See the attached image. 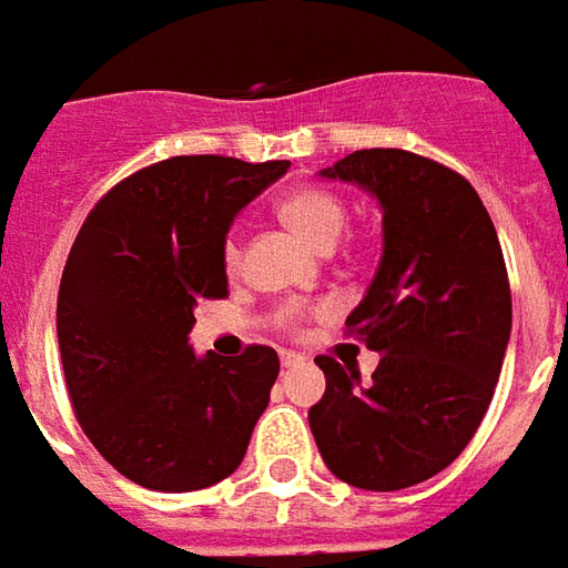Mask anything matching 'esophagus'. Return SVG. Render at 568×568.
Returning a JSON list of instances; mask_svg holds the SVG:
<instances>
[{"mask_svg": "<svg viewBox=\"0 0 568 568\" xmlns=\"http://www.w3.org/2000/svg\"><path fill=\"white\" fill-rule=\"evenodd\" d=\"M300 363H303V356H300V353L281 349V365H284V368H293V365H300Z\"/></svg>", "mask_w": 568, "mask_h": 568, "instance_id": "34e87169", "label": "esophagus"}]
</instances>
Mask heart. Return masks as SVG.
I'll use <instances>...</instances> for the list:
<instances>
[{
  "mask_svg": "<svg viewBox=\"0 0 568 568\" xmlns=\"http://www.w3.org/2000/svg\"><path fill=\"white\" fill-rule=\"evenodd\" d=\"M277 215H281V222L291 224L296 234H303L318 250L334 246V240L341 237V231H344L346 224L344 203L334 193H328V190H296V193H287L277 203ZM240 258H243V253H240L237 234H227V240H224V268L231 275L240 268ZM303 315H306L303 303H284L277 310L275 322L281 328H296Z\"/></svg>",
  "mask_w": 568,
  "mask_h": 568,
  "instance_id": "heart-1",
  "label": "heart"
}]
</instances>
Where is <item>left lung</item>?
Wrapping results in <instances>:
<instances>
[{
	"mask_svg": "<svg viewBox=\"0 0 568 568\" xmlns=\"http://www.w3.org/2000/svg\"><path fill=\"white\" fill-rule=\"evenodd\" d=\"M322 178L382 205V262L346 328L382 353L372 382L331 356L310 409L341 481L399 490L447 469L488 413L513 331L504 250L475 186L406 150H356Z\"/></svg>",
	"mask_w": 568,
	"mask_h": 568,
	"instance_id": "1",
	"label": "left lung"
}]
</instances>
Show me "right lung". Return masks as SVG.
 <instances>
[{"label": "right lung", "instance_id": "add662e5", "mask_svg": "<svg viewBox=\"0 0 568 568\" xmlns=\"http://www.w3.org/2000/svg\"><path fill=\"white\" fill-rule=\"evenodd\" d=\"M291 162L174 155L87 215L59 287L64 384L83 435L150 490H203L243 463L277 378L272 346L196 356L200 300L227 296L224 240Z\"/></svg>", "mask_w": 568, "mask_h": 568}]
</instances>
